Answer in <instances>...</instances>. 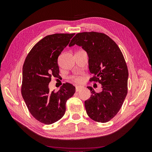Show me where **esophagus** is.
I'll use <instances>...</instances> for the list:
<instances>
[{"label": "esophagus", "instance_id": "esophagus-1", "mask_svg": "<svg viewBox=\"0 0 152 152\" xmlns=\"http://www.w3.org/2000/svg\"><path fill=\"white\" fill-rule=\"evenodd\" d=\"M82 89V86H76V88H75L76 92H79V91H80Z\"/></svg>", "mask_w": 152, "mask_h": 152}]
</instances>
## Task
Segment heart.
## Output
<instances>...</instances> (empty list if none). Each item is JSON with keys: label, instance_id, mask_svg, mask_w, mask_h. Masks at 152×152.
Listing matches in <instances>:
<instances>
[{"label": "heart", "instance_id": "1", "mask_svg": "<svg viewBox=\"0 0 152 152\" xmlns=\"http://www.w3.org/2000/svg\"><path fill=\"white\" fill-rule=\"evenodd\" d=\"M71 79L72 80H73L75 82H79L81 80V78L79 77V76H77V75H75V76H72L71 77Z\"/></svg>", "mask_w": 152, "mask_h": 152}]
</instances>
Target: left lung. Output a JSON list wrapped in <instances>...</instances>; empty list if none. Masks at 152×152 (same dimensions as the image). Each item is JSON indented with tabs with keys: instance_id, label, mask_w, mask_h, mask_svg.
Wrapping results in <instances>:
<instances>
[{
	"instance_id": "1",
	"label": "left lung",
	"mask_w": 152,
	"mask_h": 152,
	"mask_svg": "<svg viewBox=\"0 0 152 152\" xmlns=\"http://www.w3.org/2000/svg\"><path fill=\"white\" fill-rule=\"evenodd\" d=\"M81 46L89 57V68L93 77L91 82H98L103 91L91 93L85 101L87 114L93 121L105 123L119 112L127 94L128 69L117 44L108 35L99 32L77 34L69 44Z\"/></svg>"
}]
</instances>
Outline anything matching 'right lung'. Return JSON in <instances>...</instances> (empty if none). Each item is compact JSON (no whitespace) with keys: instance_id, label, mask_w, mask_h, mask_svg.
<instances>
[{"instance_id":"1","label":"right lung","mask_w":152,"mask_h":152,"mask_svg":"<svg viewBox=\"0 0 152 152\" xmlns=\"http://www.w3.org/2000/svg\"><path fill=\"white\" fill-rule=\"evenodd\" d=\"M74 35L45 36L32 48L23 66V98L31 115L48 125L63 117L66 101L75 92V87L69 83L64 84L57 92L49 88L51 77L59 76L58 56Z\"/></svg>"}]
</instances>
